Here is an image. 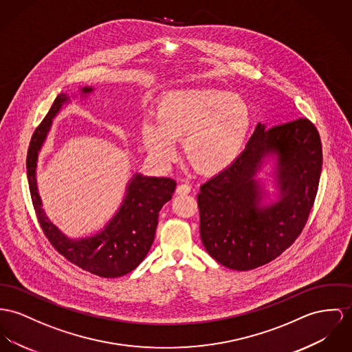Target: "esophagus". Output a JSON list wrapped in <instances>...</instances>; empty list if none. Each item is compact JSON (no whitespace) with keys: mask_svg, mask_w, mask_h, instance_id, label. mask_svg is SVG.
Masks as SVG:
<instances>
[{"mask_svg":"<svg viewBox=\"0 0 352 352\" xmlns=\"http://www.w3.org/2000/svg\"><path fill=\"white\" fill-rule=\"evenodd\" d=\"M190 191H191V188H190V185H188V184H181V185L177 186V190H175V192L181 194V195L189 194Z\"/></svg>","mask_w":352,"mask_h":352,"instance_id":"1","label":"esophagus"}]
</instances>
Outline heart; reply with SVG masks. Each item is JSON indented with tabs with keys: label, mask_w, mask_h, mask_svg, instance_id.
<instances>
[{
	"label": "heart",
	"mask_w": 352,
	"mask_h": 352,
	"mask_svg": "<svg viewBox=\"0 0 352 352\" xmlns=\"http://www.w3.org/2000/svg\"><path fill=\"white\" fill-rule=\"evenodd\" d=\"M250 129V111L234 94L210 88L170 92L157 118L140 127L146 150L158 162L177 157L175 140L182 139L184 154L202 174H216L237 160Z\"/></svg>",
	"instance_id": "heart-1"
}]
</instances>
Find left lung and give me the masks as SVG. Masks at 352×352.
Segmentation results:
<instances>
[{
  "instance_id": "left-lung-1",
  "label": "left lung",
  "mask_w": 352,
  "mask_h": 352,
  "mask_svg": "<svg viewBox=\"0 0 352 352\" xmlns=\"http://www.w3.org/2000/svg\"><path fill=\"white\" fill-rule=\"evenodd\" d=\"M267 155L278 158L279 199L261 207L254 175ZM323 163L320 136L307 118L267 129L258 123L245 150L201 186L199 233L208 253L226 268L250 271L288 249L314 206Z\"/></svg>"
}]
</instances>
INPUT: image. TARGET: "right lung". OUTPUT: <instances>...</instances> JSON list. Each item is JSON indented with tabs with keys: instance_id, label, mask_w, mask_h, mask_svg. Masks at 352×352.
I'll list each match as a JSON object with an SVG mask.
<instances>
[{
	"instance_id": "obj_1",
	"label": "right lung",
	"mask_w": 352,
	"mask_h": 352,
	"mask_svg": "<svg viewBox=\"0 0 352 352\" xmlns=\"http://www.w3.org/2000/svg\"><path fill=\"white\" fill-rule=\"evenodd\" d=\"M92 91V87L81 88L82 95H88ZM67 102L69 99L65 94H60L54 99L52 107L30 139L27 174L32 204L45 237L61 256L82 271L104 278L120 277L134 271L147 256L154 243L160 210L171 199L177 184L171 178L135 174L127 185L123 204L100 233L78 240L64 236L41 208L36 167L38 151L50 133L52 119Z\"/></svg>"
}]
</instances>
